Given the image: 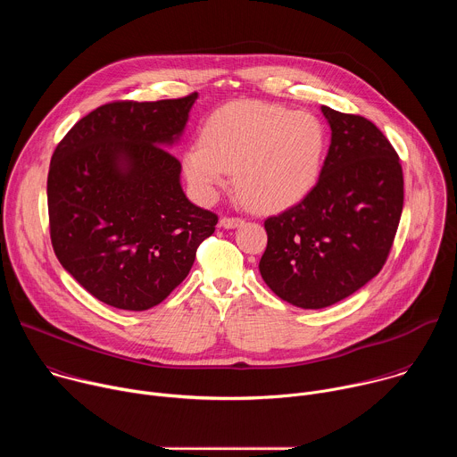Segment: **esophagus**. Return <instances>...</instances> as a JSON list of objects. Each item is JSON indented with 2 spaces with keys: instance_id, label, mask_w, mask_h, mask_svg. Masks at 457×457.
<instances>
[{
  "instance_id": "esophagus-1",
  "label": "esophagus",
  "mask_w": 457,
  "mask_h": 457,
  "mask_svg": "<svg viewBox=\"0 0 457 457\" xmlns=\"http://www.w3.org/2000/svg\"><path fill=\"white\" fill-rule=\"evenodd\" d=\"M219 224H220V228H224V229H235V228H240V226L244 224V220H242V219H237V217H222Z\"/></svg>"
}]
</instances>
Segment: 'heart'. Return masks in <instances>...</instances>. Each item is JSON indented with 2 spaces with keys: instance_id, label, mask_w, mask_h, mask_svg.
<instances>
[{
  "instance_id": "1",
  "label": "heart",
  "mask_w": 457,
  "mask_h": 457,
  "mask_svg": "<svg viewBox=\"0 0 457 457\" xmlns=\"http://www.w3.org/2000/svg\"><path fill=\"white\" fill-rule=\"evenodd\" d=\"M328 136L305 110L264 101L231 103L203 126L201 145L184 152V173L203 201H213L237 173L254 210L282 212L303 201L318 182Z\"/></svg>"
}]
</instances>
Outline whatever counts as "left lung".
<instances>
[{
	"label": "left lung",
	"instance_id": "obj_1",
	"mask_svg": "<svg viewBox=\"0 0 457 457\" xmlns=\"http://www.w3.org/2000/svg\"><path fill=\"white\" fill-rule=\"evenodd\" d=\"M331 145L312 191L264 222L260 275L282 300L329 307L383 268L403 210V171L393 145L361 115L321 106Z\"/></svg>",
	"mask_w": 457,
	"mask_h": 457
}]
</instances>
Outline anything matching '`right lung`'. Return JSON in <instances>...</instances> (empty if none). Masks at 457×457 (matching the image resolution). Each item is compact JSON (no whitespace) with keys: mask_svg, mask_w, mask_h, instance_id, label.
<instances>
[{"mask_svg":"<svg viewBox=\"0 0 457 457\" xmlns=\"http://www.w3.org/2000/svg\"><path fill=\"white\" fill-rule=\"evenodd\" d=\"M197 94L115 101L78 120L57 145L46 197L52 247L92 296L124 311L161 303L189 273L219 217L187 201L182 136Z\"/></svg>","mask_w":457,"mask_h":457,"instance_id":"right-lung-1","label":"right lung"}]
</instances>
